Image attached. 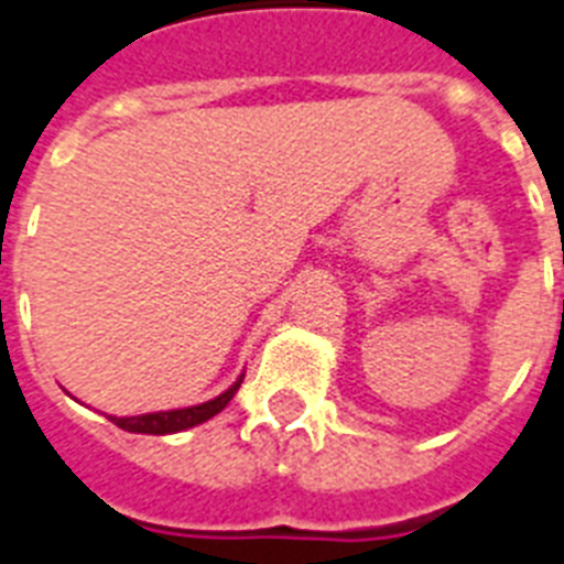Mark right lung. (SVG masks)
<instances>
[{
	"mask_svg": "<svg viewBox=\"0 0 564 564\" xmlns=\"http://www.w3.org/2000/svg\"><path fill=\"white\" fill-rule=\"evenodd\" d=\"M242 377L237 379L235 386L223 391L214 400L203 402V405H191V409H176V411H155V414H139V416H109L118 429L135 434H173L185 432V429H194V425L205 423L214 414L226 409L228 402L235 400L237 388H240Z\"/></svg>",
	"mask_w": 564,
	"mask_h": 564,
	"instance_id": "add662e5",
	"label": "right lung"
}]
</instances>
